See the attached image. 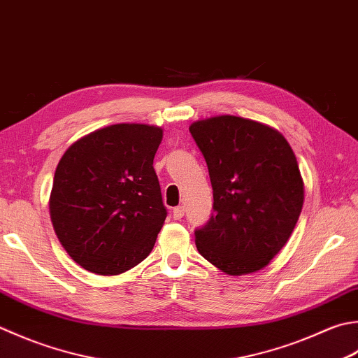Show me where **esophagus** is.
<instances>
[{"mask_svg":"<svg viewBox=\"0 0 358 358\" xmlns=\"http://www.w3.org/2000/svg\"><path fill=\"white\" fill-rule=\"evenodd\" d=\"M172 215H173V219H175V220H180L181 217L185 215V208H183V206H177V208H173Z\"/></svg>","mask_w":358,"mask_h":358,"instance_id":"esophagus-1","label":"esophagus"}]
</instances>
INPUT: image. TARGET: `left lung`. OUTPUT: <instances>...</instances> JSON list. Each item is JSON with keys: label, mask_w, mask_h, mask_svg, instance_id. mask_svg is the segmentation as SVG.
<instances>
[{"label": "left lung", "mask_w": 358, "mask_h": 358, "mask_svg": "<svg viewBox=\"0 0 358 358\" xmlns=\"http://www.w3.org/2000/svg\"><path fill=\"white\" fill-rule=\"evenodd\" d=\"M208 164L214 213L195 229L206 261L228 275L268 265L289 241L304 203V183L290 144L278 130L237 116L191 124Z\"/></svg>", "instance_id": "left-lung-1"}]
</instances>
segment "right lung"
Returning <instances> with one entry per match:
<instances>
[{
    "label": "right lung",
    "mask_w": 358,
    "mask_h": 358,
    "mask_svg": "<svg viewBox=\"0 0 358 358\" xmlns=\"http://www.w3.org/2000/svg\"><path fill=\"white\" fill-rule=\"evenodd\" d=\"M163 130L115 124L68 147L49 213L62 247L85 270L121 275L149 256L166 220L153 158Z\"/></svg>",
    "instance_id": "obj_1"
}]
</instances>
